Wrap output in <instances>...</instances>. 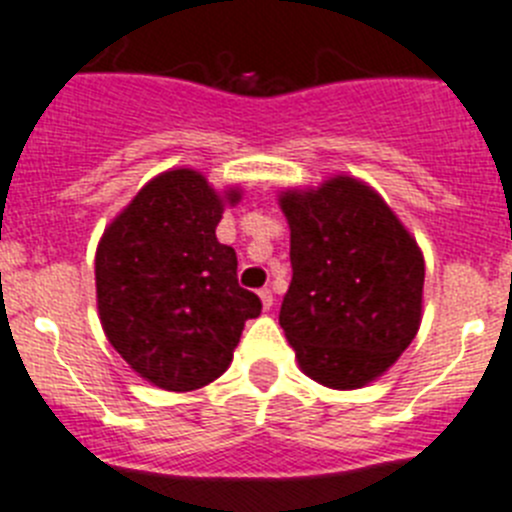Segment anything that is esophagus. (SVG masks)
Returning a JSON list of instances; mask_svg holds the SVG:
<instances>
[{
	"instance_id": "obj_1",
	"label": "esophagus",
	"mask_w": 512,
	"mask_h": 512,
	"mask_svg": "<svg viewBox=\"0 0 512 512\" xmlns=\"http://www.w3.org/2000/svg\"><path fill=\"white\" fill-rule=\"evenodd\" d=\"M259 297H261V302H264V310H269V307L274 305V292H271L269 287H266V289H261V292H259Z\"/></svg>"
}]
</instances>
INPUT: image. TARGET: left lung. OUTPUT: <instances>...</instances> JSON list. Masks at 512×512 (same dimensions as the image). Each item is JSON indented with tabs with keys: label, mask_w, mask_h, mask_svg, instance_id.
Returning a JSON list of instances; mask_svg holds the SVG:
<instances>
[{
	"label": "left lung",
	"mask_w": 512,
	"mask_h": 512,
	"mask_svg": "<svg viewBox=\"0 0 512 512\" xmlns=\"http://www.w3.org/2000/svg\"><path fill=\"white\" fill-rule=\"evenodd\" d=\"M279 202L292 230L284 336L307 377L333 390L364 387L418 333L423 253L382 197L348 176Z\"/></svg>",
	"instance_id": "8db88e82"
}]
</instances>
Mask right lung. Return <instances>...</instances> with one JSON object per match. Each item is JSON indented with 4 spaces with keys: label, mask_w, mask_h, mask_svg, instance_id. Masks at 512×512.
<instances>
[{
    "label": "right lung",
    "mask_w": 512,
    "mask_h": 512,
    "mask_svg": "<svg viewBox=\"0 0 512 512\" xmlns=\"http://www.w3.org/2000/svg\"><path fill=\"white\" fill-rule=\"evenodd\" d=\"M238 192L228 194V202ZM223 200L205 176L166 171L135 194L97 248V305L117 354L171 392L228 369L261 300L238 284L235 251L217 241Z\"/></svg>",
    "instance_id": "add662e5"
}]
</instances>
